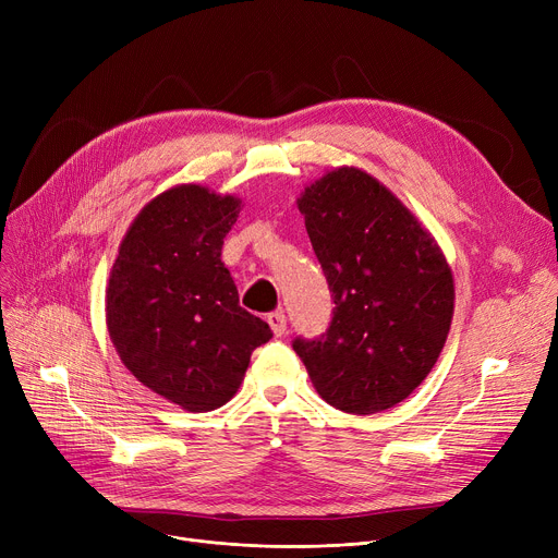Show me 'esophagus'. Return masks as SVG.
<instances>
[{
	"instance_id": "obj_1",
	"label": "esophagus",
	"mask_w": 558,
	"mask_h": 558,
	"mask_svg": "<svg viewBox=\"0 0 558 558\" xmlns=\"http://www.w3.org/2000/svg\"><path fill=\"white\" fill-rule=\"evenodd\" d=\"M267 324L271 326V330H274L276 337H282V335L287 332V316H284L282 310L269 312V314H267Z\"/></svg>"
}]
</instances>
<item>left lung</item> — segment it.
I'll return each mask as SVG.
<instances>
[{"mask_svg": "<svg viewBox=\"0 0 558 558\" xmlns=\"http://www.w3.org/2000/svg\"><path fill=\"white\" fill-rule=\"evenodd\" d=\"M332 291L328 330L296 337L318 396L345 414L383 412L412 393L448 339L454 284L444 253L373 175L341 167L299 198Z\"/></svg>", "mask_w": 558, "mask_h": 558, "instance_id": "8db88e82", "label": "left lung"}]
</instances>
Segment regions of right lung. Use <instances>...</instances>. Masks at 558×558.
I'll return each mask as SVG.
<instances>
[{"mask_svg":"<svg viewBox=\"0 0 558 558\" xmlns=\"http://www.w3.org/2000/svg\"><path fill=\"white\" fill-rule=\"evenodd\" d=\"M240 201L173 187L137 215L106 289L110 339L124 366L169 402L210 412L240 389L269 324L240 307L221 248Z\"/></svg>","mask_w":558,"mask_h":558,"instance_id":"add662e5","label":"right lung"}]
</instances>
